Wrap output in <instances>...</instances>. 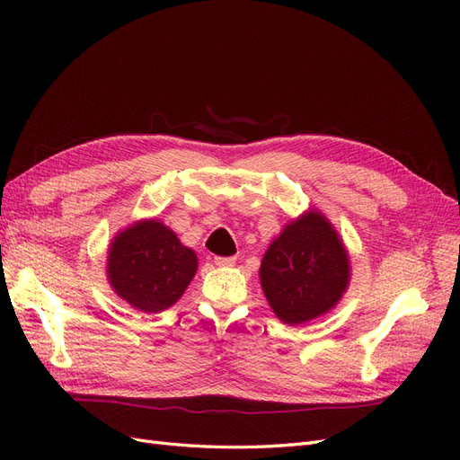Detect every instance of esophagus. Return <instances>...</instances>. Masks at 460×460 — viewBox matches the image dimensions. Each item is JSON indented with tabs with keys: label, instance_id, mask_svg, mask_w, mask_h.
<instances>
[{
	"label": "esophagus",
	"instance_id": "esophagus-1",
	"mask_svg": "<svg viewBox=\"0 0 460 460\" xmlns=\"http://www.w3.org/2000/svg\"><path fill=\"white\" fill-rule=\"evenodd\" d=\"M215 262L218 267H232V264H235V257H215Z\"/></svg>",
	"mask_w": 460,
	"mask_h": 460
}]
</instances>
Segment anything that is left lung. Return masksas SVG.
Wrapping results in <instances>:
<instances>
[{
  "label": "left lung",
  "mask_w": 460,
  "mask_h": 460,
  "mask_svg": "<svg viewBox=\"0 0 460 460\" xmlns=\"http://www.w3.org/2000/svg\"><path fill=\"white\" fill-rule=\"evenodd\" d=\"M349 255L328 218L311 208L291 220L261 261V286L274 314L303 324L336 307L349 286Z\"/></svg>",
  "instance_id": "8db88e82"
}]
</instances>
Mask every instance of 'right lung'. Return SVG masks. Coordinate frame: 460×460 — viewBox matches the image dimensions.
Segmentation results:
<instances>
[{
    "label": "right lung",
    "mask_w": 460,
    "mask_h": 460,
    "mask_svg": "<svg viewBox=\"0 0 460 460\" xmlns=\"http://www.w3.org/2000/svg\"><path fill=\"white\" fill-rule=\"evenodd\" d=\"M198 270V255L163 222L140 220L109 245L107 276L115 294L144 313L169 309Z\"/></svg>",
    "instance_id": "obj_1"
}]
</instances>
